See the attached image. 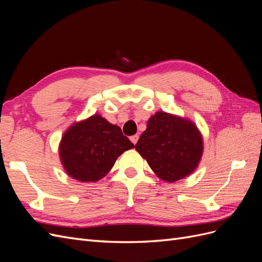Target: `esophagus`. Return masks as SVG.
<instances>
[{
	"instance_id": "1",
	"label": "esophagus",
	"mask_w": 262,
	"mask_h": 262,
	"mask_svg": "<svg viewBox=\"0 0 262 262\" xmlns=\"http://www.w3.org/2000/svg\"><path fill=\"white\" fill-rule=\"evenodd\" d=\"M130 140H131V142L133 144H136L137 142H138V140H139V136L138 134H136V136H132V137H130Z\"/></svg>"
}]
</instances>
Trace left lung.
Returning a JSON list of instances; mask_svg holds the SVG:
<instances>
[{
	"instance_id": "8db88e82",
	"label": "left lung",
	"mask_w": 262,
	"mask_h": 262,
	"mask_svg": "<svg viewBox=\"0 0 262 262\" xmlns=\"http://www.w3.org/2000/svg\"><path fill=\"white\" fill-rule=\"evenodd\" d=\"M136 148L158 177L172 182L195 169L203 144L192 122L166 113H157L149 118Z\"/></svg>"
}]
</instances>
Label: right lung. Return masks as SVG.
I'll list each match as a JSON object with an SVG mask.
<instances>
[{
  "label": "right lung",
  "mask_w": 262,
  "mask_h": 262,
  "mask_svg": "<svg viewBox=\"0 0 262 262\" xmlns=\"http://www.w3.org/2000/svg\"><path fill=\"white\" fill-rule=\"evenodd\" d=\"M134 147L118 125L99 115L75 123L64 133L60 157L67 172L81 181H97L113 168L118 156Z\"/></svg>",
  "instance_id": "obj_1"
}]
</instances>
